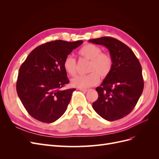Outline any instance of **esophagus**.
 <instances>
[{"label":"esophagus","mask_w":159,"mask_h":159,"mask_svg":"<svg viewBox=\"0 0 159 159\" xmlns=\"http://www.w3.org/2000/svg\"><path fill=\"white\" fill-rule=\"evenodd\" d=\"M80 91H84V92H87V91L89 90V89H83V88H80Z\"/></svg>","instance_id":"1"}]
</instances>
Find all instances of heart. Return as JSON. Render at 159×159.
Listing matches in <instances>:
<instances>
[{"label": "heart", "mask_w": 159, "mask_h": 159, "mask_svg": "<svg viewBox=\"0 0 159 159\" xmlns=\"http://www.w3.org/2000/svg\"><path fill=\"white\" fill-rule=\"evenodd\" d=\"M78 54L84 59L89 60L87 71L89 73L84 75H78L71 80V85L79 88H88L95 85L99 81L100 77L105 78L111 74L113 67L112 55L107 52H102V48L97 45L87 44L78 51ZM76 61L70 56L66 57L63 67L68 74L74 76L76 74Z\"/></svg>", "instance_id": "obj_1"}]
</instances>
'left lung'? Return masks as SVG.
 Instances as JSON below:
<instances>
[{
	"label": "left lung",
	"instance_id": "8db88e82",
	"mask_svg": "<svg viewBox=\"0 0 159 159\" xmlns=\"http://www.w3.org/2000/svg\"><path fill=\"white\" fill-rule=\"evenodd\" d=\"M89 42L105 46L113 58L111 72L96 88L98 99L93 108L104 119L116 121L132 111L142 94L141 64L130 48L114 38L105 36Z\"/></svg>",
	"mask_w": 159,
	"mask_h": 159
}]
</instances>
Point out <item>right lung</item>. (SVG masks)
I'll list each match as a JSON object with an SVG mask.
<instances>
[{
	"mask_svg": "<svg viewBox=\"0 0 159 159\" xmlns=\"http://www.w3.org/2000/svg\"><path fill=\"white\" fill-rule=\"evenodd\" d=\"M82 40L46 42L34 49L19 69L16 91L30 115L50 123L62 116L75 89H62L69 84L63 62Z\"/></svg>",
	"mask_w": 159,
	"mask_h": 159,
	"instance_id": "1",
	"label": "right lung"
}]
</instances>
